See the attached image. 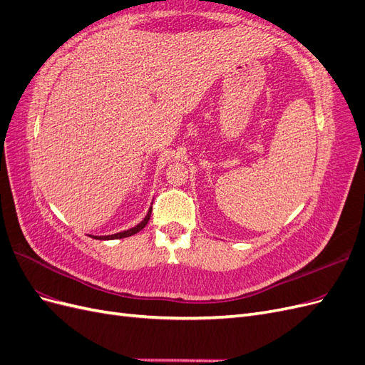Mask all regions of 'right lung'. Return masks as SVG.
Returning <instances> with one entry per match:
<instances>
[{"instance_id": "add662e5", "label": "right lung", "mask_w": 365, "mask_h": 365, "mask_svg": "<svg viewBox=\"0 0 365 365\" xmlns=\"http://www.w3.org/2000/svg\"><path fill=\"white\" fill-rule=\"evenodd\" d=\"M150 213H152V207H149V210H148V215L145 216V219H143L140 224H137L135 227H132V228H129V230H125V231H118V233H114V235H108V236H91V237H94V239H98V240H113V239H123V237H129V236H132V235L138 233L140 230H143V228H145V227L148 225L149 219H150Z\"/></svg>"}]
</instances>
